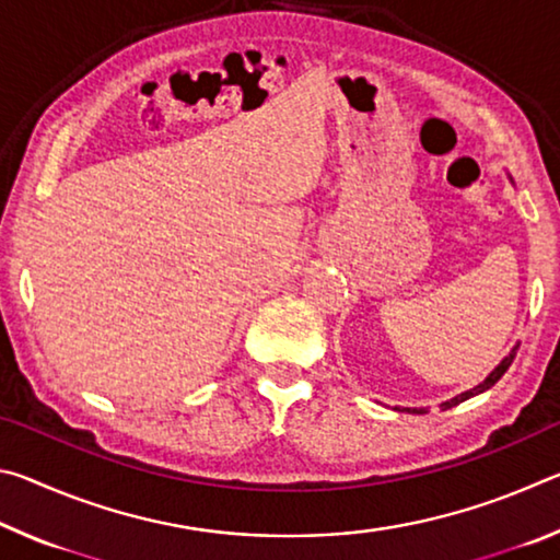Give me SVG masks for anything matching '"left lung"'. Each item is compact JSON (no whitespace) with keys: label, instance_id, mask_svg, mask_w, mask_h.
Returning a JSON list of instances; mask_svg holds the SVG:
<instances>
[{"label":"left lung","instance_id":"left-lung-1","mask_svg":"<svg viewBox=\"0 0 560 560\" xmlns=\"http://www.w3.org/2000/svg\"><path fill=\"white\" fill-rule=\"evenodd\" d=\"M511 179V177H509ZM516 350H518V343L509 350V353L499 360V365L494 368V371H491L485 381H481L479 385H474V387H469V390H464V393H459V395H454V397H450V400H444V402H440V407L442 410H450V407H454V405H459V402H464V400H469V397H474V395H479V393H485V390H489L491 385H494L501 375H504L506 371H509V365L514 363V358H516ZM395 410H400V407H395ZM407 412H412V415H424L428 410H424V407H405Z\"/></svg>","mask_w":560,"mask_h":560}]
</instances>
